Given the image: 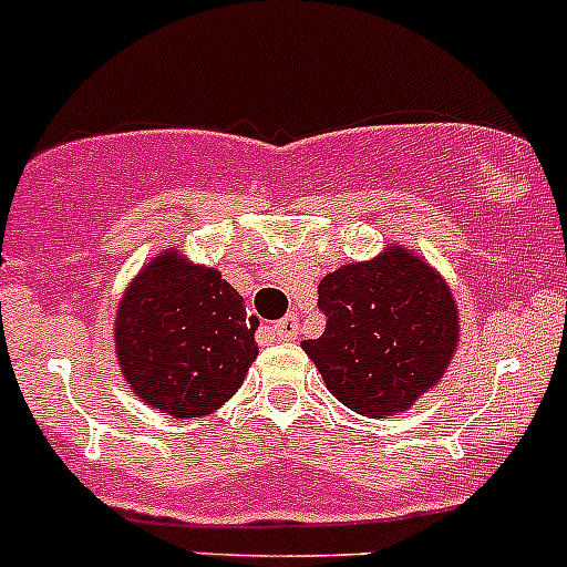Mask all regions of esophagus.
Instances as JSON below:
<instances>
[{"mask_svg": "<svg viewBox=\"0 0 567 567\" xmlns=\"http://www.w3.org/2000/svg\"><path fill=\"white\" fill-rule=\"evenodd\" d=\"M266 334L271 337V340H296V334H299V318L288 316L277 320V323H268Z\"/></svg>", "mask_w": 567, "mask_h": 567, "instance_id": "1", "label": "esophagus"}]
</instances>
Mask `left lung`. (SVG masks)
Returning <instances> with one entry per match:
<instances>
[{
  "label": "left lung",
  "mask_w": 567,
  "mask_h": 567,
  "mask_svg": "<svg viewBox=\"0 0 567 567\" xmlns=\"http://www.w3.org/2000/svg\"><path fill=\"white\" fill-rule=\"evenodd\" d=\"M318 307L326 312L323 334L301 348L326 390L370 420L409 411L431 392L461 342L453 288L403 244L326 274Z\"/></svg>",
  "instance_id": "8db88e82"
}]
</instances>
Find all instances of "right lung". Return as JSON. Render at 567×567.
<instances>
[{"mask_svg": "<svg viewBox=\"0 0 567 567\" xmlns=\"http://www.w3.org/2000/svg\"><path fill=\"white\" fill-rule=\"evenodd\" d=\"M244 299L216 268L175 247L140 268L114 316V353L142 403L175 420L214 414L257 359Z\"/></svg>", "mask_w": 567, "mask_h": 567, "instance_id": "right-lung-1", "label": "right lung"}]
</instances>
